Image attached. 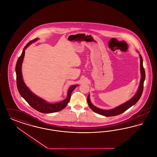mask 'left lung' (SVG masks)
I'll return each mask as SVG.
<instances>
[{"instance_id":"left-lung-1","label":"left lung","mask_w":157,"mask_h":157,"mask_svg":"<svg viewBox=\"0 0 157 157\" xmlns=\"http://www.w3.org/2000/svg\"><path fill=\"white\" fill-rule=\"evenodd\" d=\"M140 69H141V79L140 81V84L138 90L136 92V94L130 100L127 101V102L120 105L119 106L110 109V110H104L99 108H98L92 104L90 101V95H88L87 98L88 104L90 107V108L95 112L97 113L98 114L104 115L105 117H112V116H116L118 115H120L121 113L126 111L128 109H129L130 107H131L132 105L135 104L140 99V98L142 95V92L144 90V82L145 79V69L143 67V60H142V56L140 55Z\"/></svg>"}]
</instances>
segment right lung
Returning a JSON list of instances; mask_svg holds the SVG:
<instances>
[{"label": "right lung", "mask_w": 157, "mask_h": 157, "mask_svg": "<svg viewBox=\"0 0 157 157\" xmlns=\"http://www.w3.org/2000/svg\"><path fill=\"white\" fill-rule=\"evenodd\" d=\"M37 38H36L32 40L29 42L27 45L23 48L22 53L21 55L19 57L16 65V84L17 88L20 95L22 97L25 101L31 106L33 108L36 109L39 112L42 113H53V112H58L62 109H64L68 102H69L70 98L72 91L75 90L78 86V85H75L71 86L67 92V97L63 101L56 103V104H49L46 102L44 99L40 98L38 97L35 94H33L29 88L26 86L23 81L22 75L21 72V67L22 64L23 59L25 56V50L33 42L37 40Z\"/></svg>", "instance_id": "right-lung-1"}]
</instances>
